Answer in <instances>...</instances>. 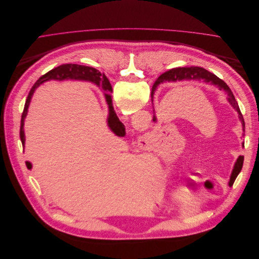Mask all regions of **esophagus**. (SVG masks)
Here are the masks:
<instances>
[{
  "label": "esophagus",
  "instance_id": "esophagus-1",
  "mask_svg": "<svg viewBox=\"0 0 259 259\" xmlns=\"http://www.w3.org/2000/svg\"><path fill=\"white\" fill-rule=\"evenodd\" d=\"M148 139L149 138H147L146 136H142L139 138V142H142V143H146V144H148Z\"/></svg>",
  "mask_w": 259,
  "mask_h": 259
}]
</instances>
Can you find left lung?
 <instances>
[{
	"label": "left lung",
	"instance_id": "1",
	"mask_svg": "<svg viewBox=\"0 0 259 259\" xmlns=\"http://www.w3.org/2000/svg\"><path fill=\"white\" fill-rule=\"evenodd\" d=\"M177 81H203L204 83L207 84H211L215 85L216 88H218L221 91H224L227 95V100L230 104V106L236 110L239 114V119L242 123V130H243V136H244V132H245V123H244V119H243V115L240 111L239 105L237 103L236 98H234L233 94L231 92V90L229 89V86L227 85L222 79L215 74H213L211 72L207 71V70L200 68V67H186V68H174L170 69L168 71L162 73L156 81L154 82L153 86H152V92H151V98L153 97V94L155 89L162 83L165 82H177ZM153 121H156L155 115H153ZM242 147L244 148V143H242ZM243 161H244V156L240 155L239 158L237 159L236 163H234V166L232 169V173L230 175V180H229V186L231 187L236 180L237 176L239 175V173L242 169L243 166Z\"/></svg>",
	"mask_w": 259,
	"mask_h": 259
}]
</instances>
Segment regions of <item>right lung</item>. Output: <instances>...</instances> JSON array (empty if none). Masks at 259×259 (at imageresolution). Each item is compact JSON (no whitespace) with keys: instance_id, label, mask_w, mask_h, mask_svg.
<instances>
[{"instance_id":"add662e5","label":"right lung","mask_w":259,"mask_h":259,"mask_svg":"<svg viewBox=\"0 0 259 259\" xmlns=\"http://www.w3.org/2000/svg\"><path fill=\"white\" fill-rule=\"evenodd\" d=\"M65 81V80H75V81H85V82H91L96 84L97 86H101V89L105 92V98L108 105V126L110 128L116 136L123 137L125 136V126L124 124L119 120L117 117L113 105H112V98H111V92L112 88L111 84L107 79V76L105 74H101L97 69L93 68V67H86L82 65H75V64H66V65H61L57 68L52 69L51 71L48 73H45L42 75L40 79H38L34 85L32 86V89L30 90L29 95L27 97L25 108H23V112L21 115V122H20V139H21V144L22 147L25 148V142H26V136H25V130H23V125H25V119L28 114V109L31 103V99H32L33 94L35 90L43 84L46 81ZM26 165L28 169L32 168V164H31L29 161L26 162Z\"/></svg>"}]
</instances>
